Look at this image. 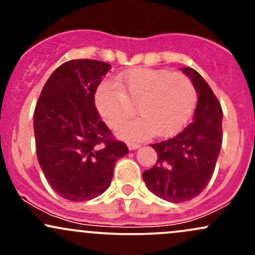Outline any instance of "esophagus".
<instances>
[{
	"instance_id": "esophagus-1",
	"label": "esophagus",
	"mask_w": 255,
	"mask_h": 255,
	"mask_svg": "<svg viewBox=\"0 0 255 255\" xmlns=\"http://www.w3.org/2000/svg\"><path fill=\"white\" fill-rule=\"evenodd\" d=\"M140 147V144H137V142H128V148L129 150H136V148Z\"/></svg>"
}]
</instances>
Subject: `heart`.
I'll use <instances>...</instances> for the list:
<instances>
[{
	"mask_svg": "<svg viewBox=\"0 0 255 255\" xmlns=\"http://www.w3.org/2000/svg\"><path fill=\"white\" fill-rule=\"evenodd\" d=\"M116 85L104 81L96 92V105L111 128L137 113L142 116L119 128L120 136L140 140L154 134L170 136L186 126L194 110L197 92L182 73L135 68L119 75Z\"/></svg>",
	"mask_w": 255,
	"mask_h": 255,
	"instance_id": "1",
	"label": "heart"
}]
</instances>
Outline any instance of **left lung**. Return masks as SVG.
Masks as SVG:
<instances>
[{"instance_id": "8db88e82", "label": "left lung", "mask_w": 255, "mask_h": 255, "mask_svg": "<svg viewBox=\"0 0 255 255\" xmlns=\"http://www.w3.org/2000/svg\"><path fill=\"white\" fill-rule=\"evenodd\" d=\"M198 92L193 121L177 135L152 144L157 162L142 172L146 186L171 203L195 198L211 180L221 151L223 111L211 87L197 71L182 68Z\"/></svg>"}]
</instances>
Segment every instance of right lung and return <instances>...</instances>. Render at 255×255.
I'll list each match as a JSON object with an SVG mask.
<instances>
[{"instance_id":"obj_1","label":"right lung","mask_w":255,"mask_h":255,"mask_svg":"<svg viewBox=\"0 0 255 255\" xmlns=\"http://www.w3.org/2000/svg\"><path fill=\"white\" fill-rule=\"evenodd\" d=\"M111 69L97 60H72L48 79L33 115L37 158L60 197L86 201L110 186L114 168L128 153L95 105L98 85Z\"/></svg>"}]
</instances>
